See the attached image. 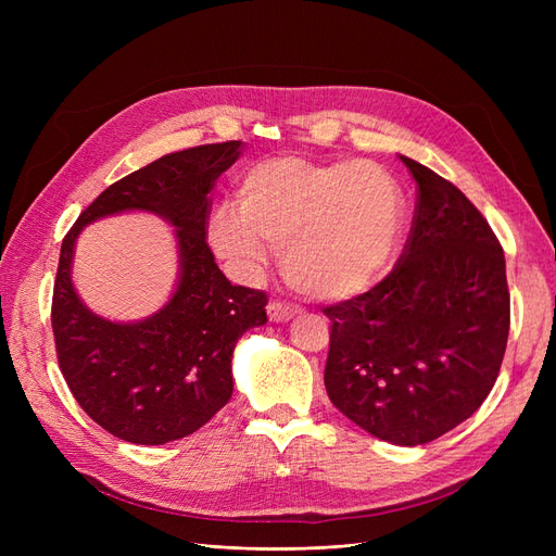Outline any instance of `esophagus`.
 <instances>
[{
    "mask_svg": "<svg viewBox=\"0 0 556 556\" xmlns=\"http://www.w3.org/2000/svg\"><path fill=\"white\" fill-rule=\"evenodd\" d=\"M266 313L271 323H288V319H292L299 313V308L285 304V301H271V304L266 306Z\"/></svg>",
    "mask_w": 556,
    "mask_h": 556,
    "instance_id": "34e87169",
    "label": "esophagus"
}]
</instances>
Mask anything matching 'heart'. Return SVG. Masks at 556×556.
Listing matches in <instances>:
<instances>
[{"instance_id": "b5f03b06", "label": "heart", "mask_w": 556, "mask_h": 556, "mask_svg": "<svg viewBox=\"0 0 556 556\" xmlns=\"http://www.w3.org/2000/svg\"><path fill=\"white\" fill-rule=\"evenodd\" d=\"M403 225L396 180L374 162L268 157L237 185V208L217 206L208 237L217 255L248 268L280 248L282 274L301 294L341 301L378 282Z\"/></svg>"}]
</instances>
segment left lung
<instances>
[{
    "label": "left lung",
    "mask_w": 556,
    "mask_h": 556,
    "mask_svg": "<svg viewBox=\"0 0 556 556\" xmlns=\"http://www.w3.org/2000/svg\"><path fill=\"white\" fill-rule=\"evenodd\" d=\"M413 227L371 290L327 306L325 387L376 439L425 445L473 415L498 378L510 331L503 248L482 213L410 157Z\"/></svg>",
    "instance_id": "left-lung-1"
}]
</instances>
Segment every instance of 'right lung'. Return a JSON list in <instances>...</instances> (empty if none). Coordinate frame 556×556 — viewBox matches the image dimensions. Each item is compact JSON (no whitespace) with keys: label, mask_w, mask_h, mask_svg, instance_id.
<instances>
[{"label":"right lung","mask_w":556,"mask_h":556,"mask_svg":"<svg viewBox=\"0 0 556 556\" xmlns=\"http://www.w3.org/2000/svg\"><path fill=\"white\" fill-rule=\"evenodd\" d=\"M239 155L241 141H225L150 162L109 185L62 241L50 311L58 364L78 406L115 439L164 445L204 427L231 399L233 345L266 323V294L231 285L206 243L208 192ZM123 210L172 222L181 260L170 304L131 326L90 314L71 285L79 229Z\"/></svg>","instance_id":"add662e5"}]
</instances>
